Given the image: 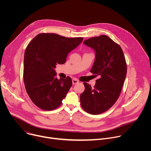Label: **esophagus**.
I'll return each instance as SVG.
<instances>
[{
	"label": "esophagus",
	"mask_w": 151,
	"mask_h": 151,
	"mask_svg": "<svg viewBox=\"0 0 151 151\" xmlns=\"http://www.w3.org/2000/svg\"><path fill=\"white\" fill-rule=\"evenodd\" d=\"M79 82V81L76 79H72V83L74 85V84H76V83H78Z\"/></svg>",
	"instance_id": "esophagus-1"
}]
</instances>
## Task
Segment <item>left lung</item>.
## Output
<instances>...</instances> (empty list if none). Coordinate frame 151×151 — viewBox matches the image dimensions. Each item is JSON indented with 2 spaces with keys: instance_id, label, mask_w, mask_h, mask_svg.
<instances>
[{
  "instance_id": "8db88e82",
  "label": "left lung",
  "mask_w": 151,
  "mask_h": 151,
  "mask_svg": "<svg viewBox=\"0 0 151 151\" xmlns=\"http://www.w3.org/2000/svg\"><path fill=\"white\" fill-rule=\"evenodd\" d=\"M83 44L95 51L90 72L99 76V79L93 88L83 82L81 104L85 111L98 115L110 109L118 99L127 75V64L121 47L107 36L90 38Z\"/></svg>"
}]
</instances>
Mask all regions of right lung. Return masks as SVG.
<instances>
[{
  "mask_svg": "<svg viewBox=\"0 0 151 151\" xmlns=\"http://www.w3.org/2000/svg\"><path fill=\"white\" fill-rule=\"evenodd\" d=\"M83 37L68 38L55 33H40L27 45L24 58L23 78L26 91L40 109H56L72 85L71 78L58 79L55 68L66 61Z\"/></svg>",
  "mask_w": 151,
  "mask_h": 151,
  "instance_id": "add662e5",
  "label": "right lung"
}]
</instances>
